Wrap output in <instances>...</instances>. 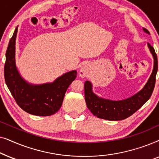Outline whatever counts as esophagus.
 I'll use <instances>...</instances> for the list:
<instances>
[{"mask_svg":"<svg viewBox=\"0 0 159 159\" xmlns=\"http://www.w3.org/2000/svg\"><path fill=\"white\" fill-rule=\"evenodd\" d=\"M89 70H90V67H89L88 65H84V66H82L81 69H80V75L82 77H86V76L88 75Z\"/></svg>","mask_w":159,"mask_h":159,"instance_id":"obj_1","label":"esophagus"}]
</instances>
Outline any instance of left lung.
I'll list each match as a JSON object with an SVG mask.
<instances>
[{
    "instance_id": "8db88e82",
    "label": "left lung",
    "mask_w": 159,
    "mask_h": 159,
    "mask_svg": "<svg viewBox=\"0 0 159 159\" xmlns=\"http://www.w3.org/2000/svg\"><path fill=\"white\" fill-rule=\"evenodd\" d=\"M143 30L145 32L149 33L148 30ZM148 48L154 58L153 72L143 90L131 98L119 101L100 98L93 93L90 82L89 81L84 82V97L87 106L94 116L111 121L122 120L136 112L151 98L156 84L158 58L155 50L150 43H148Z\"/></svg>"
}]
</instances>
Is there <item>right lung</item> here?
Listing matches in <instances>:
<instances>
[{"label": "right lung", "mask_w": 159, "mask_h": 159, "mask_svg": "<svg viewBox=\"0 0 159 159\" xmlns=\"http://www.w3.org/2000/svg\"><path fill=\"white\" fill-rule=\"evenodd\" d=\"M17 27L11 38L6 53L4 78L16 103L25 111L36 116H51L62 105L65 93L77 77V71H69L53 83L31 85L20 77L15 64V41Z\"/></svg>", "instance_id": "right-lung-1"}]
</instances>
